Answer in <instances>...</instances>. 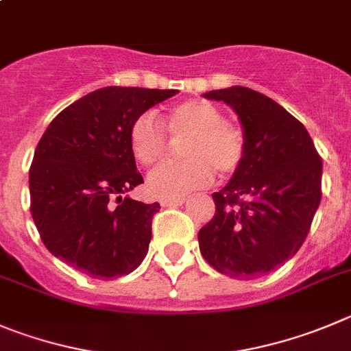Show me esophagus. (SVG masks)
<instances>
[{"label":"esophagus","instance_id":"obj_1","mask_svg":"<svg viewBox=\"0 0 351 351\" xmlns=\"http://www.w3.org/2000/svg\"><path fill=\"white\" fill-rule=\"evenodd\" d=\"M182 204H185V199H162L160 201V206H165V208H176Z\"/></svg>","mask_w":351,"mask_h":351}]
</instances>
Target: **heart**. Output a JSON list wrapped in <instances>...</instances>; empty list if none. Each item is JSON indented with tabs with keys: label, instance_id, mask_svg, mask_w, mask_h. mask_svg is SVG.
I'll return each instance as SVG.
<instances>
[{
	"label": "heart",
	"instance_id": "heart-1",
	"mask_svg": "<svg viewBox=\"0 0 351 351\" xmlns=\"http://www.w3.org/2000/svg\"><path fill=\"white\" fill-rule=\"evenodd\" d=\"M162 126L171 138H182V162L154 169L147 189L159 199H182L208 186L216 175L232 176L245 157V138L239 128L225 123L218 107L206 100H186L173 107ZM130 149L138 165L150 168L166 156V136L150 116H140L130 128Z\"/></svg>",
	"mask_w": 351,
	"mask_h": 351
}]
</instances>
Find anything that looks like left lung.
I'll return each mask as SVG.
<instances>
[{
	"instance_id": "obj_1",
	"label": "left lung",
	"mask_w": 351,
	"mask_h": 351,
	"mask_svg": "<svg viewBox=\"0 0 351 351\" xmlns=\"http://www.w3.org/2000/svg\"><path fill=\"white\" fill-rule=\"evenodd\" d=\"M234 109L245 157L221 191L216 213L199 230L204 260L232 279L258 277L293 258L322 197V159L308 131L282 106L251 88L204 93Z\"/></svg>"
}]
</instances>
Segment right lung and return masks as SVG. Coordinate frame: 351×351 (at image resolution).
<instances>
[{"instance_id":"obj_1","label":"right lung","mask_w":351,"mask_h":351,"mask_svg":"<svg viewBox=\"0 0 351 351\" xmlns=\"http://www.w3.org/2000/svg\"><path fill=\"white\" fill-rule=\"evenodd\" d=\"M176 93L106 86L51 121L36 147L29 192L32 220L55 258L104 280L140 267L160 206L126 195L143 183L130 149V128Z\"/></svg>"}]
</instances>
